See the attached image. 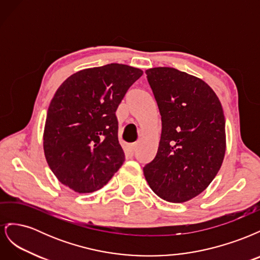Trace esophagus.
<instances>
[{"label": "esophagus", "mask_w": 260, "mask_h": 260, "mask_svg": "<svg viewBox=\"0 0 260 260\" xmlns=\"http://www.w3.org/2000/svg\"><path fill=\"white\" fill-rule=\"evenodd\" d=\"M137 147H138V144H131V145L129 146V152H130L131 155H133V154L136 153Z\"/></svg>", "instance_id": "obj_1"}]
</instances>
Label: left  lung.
<instances>
[{
	"instance_id": "8db88e82",
	"label": "left lung",
	"mask_w": 260,
	"mask_h": 260,
	"mask_svg": "<svg viewBox=\"0 0 260 260\" xmlns=\"http://www.w3.org/2000/svg\"><path fill=\"white\" fill-rule=\"evenodd\" d=\"M145 73L161 116L158 149L143 168L145 179L165 201H190L210 184L223 161L221 103L206 82L176 68Z\"/></svg>"
}]
</instances>
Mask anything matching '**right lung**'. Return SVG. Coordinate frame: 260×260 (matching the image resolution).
Returning a JSON list of instances; mask_svg holds the SVG:
<instances>
[{
	"mask_svg": "<svg viewBox=\"0 0 260 260\" xmlns=\"http://www.w3.org/2000/svg\"><path fill=\"white\" fill-rule=\"evenodd\" d=\"M139 68L108 64L80 70L61 83L46 115L43 148L59 182L78 193L103 187L124 161L116 111Z\"/></svg>",
	"mask_w": 260,
	"mask_h": 260,
	"instance_id": "obj_1",
	"label": "right lung"
}]
</instances>
